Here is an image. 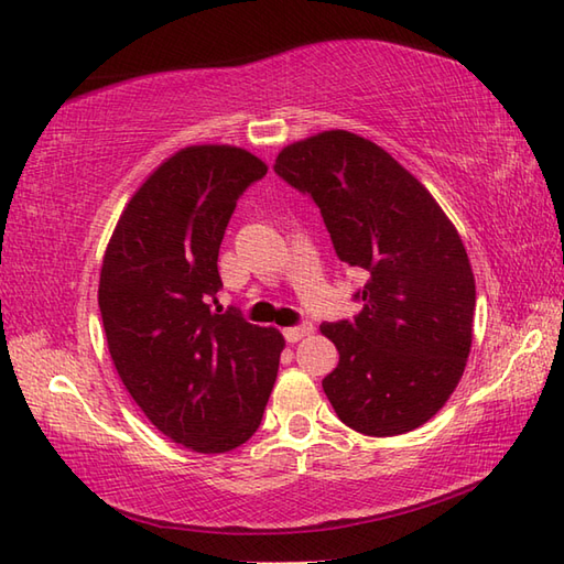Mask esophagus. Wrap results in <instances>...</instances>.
<instances>
[{
  "label": "esophagus",
  "mask_w": 564,
  "mask_h": 564,
  "mask_svg": "<svg viewBox=\"0 0 564 564\" xmlns=\"http://www.w3.org/2000/svg\"><path fill=\"white\" fill-rule=\"evenodd\" d=\"M310 334H313V325H310V322H305V325L285 327V329H283V337H285V341H291V344L301 341L303 337H310Z\"/></svg>",
  "instance_id": "34e87169"
}]
</instances>
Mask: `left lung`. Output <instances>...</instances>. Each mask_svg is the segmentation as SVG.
Masks as SVG:
<instances>
[{"instance_id": "left-lung-1", "label": "left lung", "mask_w": 564, "mask_h": 564, "mask_svg": "<svg viewBox=\"0 0 564 564\" xmlns=\"http://www.w3.org/2000/svg\"><path fill=\"white\" fill-rule=\"evenodd\" d=\"M273 172L317 203L337 257L368 271L361 313L319 327L339 351L322 380L334 412L366 436L426 424L473 344L475 275L455 225L392 154L349 130L293 142Z\"/></svg>"}]
</instances>
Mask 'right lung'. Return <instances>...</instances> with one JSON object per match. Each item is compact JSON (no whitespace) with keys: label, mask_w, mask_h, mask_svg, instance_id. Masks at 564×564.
Instances as JSON below:
<instances>
[{"label":"right lung","mask_w":564,"mask_h":564,"mask_svg":"<svg viewBox=\"0 0 564 564\" xmlns=\"http://www.w3.org/2000/svg\"><path fill=\"white\" fill-rule=\"evenodd\" d=\"M269 166L232 145H191L154 170L106 247L99 310L130 398L166 438L225 453L259 429L283 337L230 307L218 251L237 198Z\"/></svg>","instance_id":"1"}]
</instances>
